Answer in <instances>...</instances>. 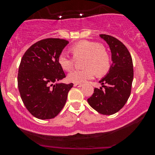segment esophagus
Here are the masks:
<instances>
[{
    "label": "esophagus",
    "instance_id": "obj_1",
    "mask_svg": "<svg viewBox=\"0 0 155 155\" xmlns=\"http://www.w3.org/2000/svg\"><path fill=\"white\" fill-rule=\"evenodd\" d=\"M82 84H79V83H74V87H82Z\"/></svg>",
    "mask_w": 155,
    "mask_h": 155
}]
</instances>
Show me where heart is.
Returning a JSON list of instances; mask_svg holds the SVG:
<instances>
[{"label": "heart", "instance_id": "b5f03b06", "mask_svg": "<svg viewBox=\"0 0 155 155\" xmlns=\"http://www.w3.org/2000/svg\"><path fill=\"white\" fill-rule=\"evenodd\" d=\"M70 51L74 59L84 58L83 70H75L68 73V79L74 83H85L93 79L96 71L104 74L110 68V57L104 46L96 42L82 40L73 45ZM58 63L65 71H69L73 67L74 60L66 53L62 52L58 58Z\"/></svg>", "mask_w": 155, "mask_h": 155}]
</instances>
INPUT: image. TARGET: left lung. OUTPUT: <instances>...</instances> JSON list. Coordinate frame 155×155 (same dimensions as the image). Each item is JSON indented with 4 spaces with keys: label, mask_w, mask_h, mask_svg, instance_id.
<instances>
[{
    "label": "left lung",
    "mask_w": 155,
    "mask_h": 155,
    "mask_svg": "<svg viewBox=\"0 0 155 155\" xmlns=\"http://www.w3.org/2000/svg\"><path fill=\"white\" fill-rule=\"evenodd\" d=\"M100 37L109 46L112 63L99 81L102 87L94 88L87 103L99 113L110 115L124 107L130 95L134 67L130 54L121 41L106 34H101Z\"/></svg>",
    "instance_id": "left-lung-1"
}]
</instances>
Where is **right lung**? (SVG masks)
Here are the masks:
<instances>
[{"label": "right lung", "mask_w": 155, "mask_h": 155, "mask_svg": "<svg viewBox=\"0 0 155 155\" xmlns=\"http://www.w3.org/2000/svg\"><path fill=\"white\" fill-rule=\"evenodd\" d=\"M68 41L48 38L37 42L23 55L18 68V87L30 113L39 119L57 116L66 104L73 83L60 80L66 77L58 58Z\"/></svg>", "instance_id": "right-lung-1"}]
</instances>
